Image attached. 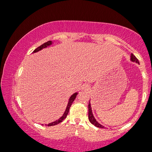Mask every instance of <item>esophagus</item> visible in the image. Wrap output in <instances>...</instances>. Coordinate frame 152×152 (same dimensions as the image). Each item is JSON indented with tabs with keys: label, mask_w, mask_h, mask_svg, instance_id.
<instances>
[{
	"label": "esophagus",
	"mask_w": 152,
	"mask_h": 152,
	"mask_svg": "<svg viewBox=\"0 0 152 152\" xmlns=\"http://www.w3.org/2000/svg\"><path fill=\"white\" fill-rule=\"evenodd\" d=\"M83 89H88V87H87V86H84V87H83Z\"/></svg>",
	"instance_id": "esophagus-1"
}]
</instances>
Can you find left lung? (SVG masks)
<instances>
[{
  "label": "left lung",
  "instance_id": "left-lung-1",
  "mask_svg": "<svg viewBox=\"0 0 152 152\" xmlns=\"http://www.w3.org/2000/svg\"><path fill=\"white\" fill-rule=\"evenodd\" d=\"M130 61L132 62H136L137 63H138V64H139V61H138L137 57H136V56L133 54H131V55H130ZM88 108H89V115H88V117H89V120L91 123L93 125H94L95 126L98 127V128H105V127L102 125H101L100 124H99L98 122L96 121V118L94 117V114H93V113H92L91 106L90 100H89V106H88Z\"/></svg>",
  "mask_w": 152,
  "mask_h": 152
}]
</instances>
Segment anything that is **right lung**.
<instances>
[{
	"label": "right lung",
	"instance_id": "1",
	"mask_svg": "<svg viewBox=\"0 0 152 152\" xmlns=\"http://www.w3.org/2000/svg\"><path fill=\"white\" fill-rule=\"evenodd\" d=\"M53 42H52V41H48V42H45L44 44H43L42 45H41L40 46L37 48H36L35 50L33 52V53H37V52L42 50V49L46 48L52 46V45H53ZM78 94V92H76V93H74V94H72V96L69 97V100H68V103H67V107H66V109H65L64 113H63L62 116L59 119H57V120H56V121H54L53 122H52V123H50L48 124H45V125L48 126H52L56 125V124H58L61 123V122H62L63 120H64L65 118H66L67 115V114H68V113H69L70 106H71L72 102H73L74 101V99H75L76 97L77 96V94ZM42 125H43V124H42Z\"/></svg>",
	"mask_w": 152,
	"mask_h": 152
}]
</instances>
